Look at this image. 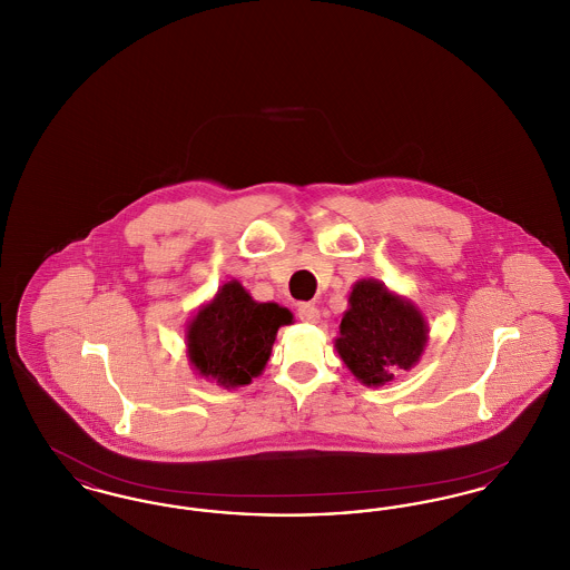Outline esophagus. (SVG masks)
I'll list each match as a JSON object with an SVG mask.
<instances>
[{
    "instance_id": "1",
    "label": "esophagus",
    "mask_w": 570,
    "mask_h": 570,
    "mask_svg": "<svg viewBox=\"0 0 570 570\" xmlns=\"http://www.w3.org/2000/svg\"><path fill=\"white\" fill-rule=\"evenodd\" d=\"M297 314L303 323H309V325H314V323L321 321V309H318L314 303H301Z\"/></svg>"
}]
</instances>
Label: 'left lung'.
Here are the masks:
<instances>
[{
	"label": "left lung",
	"mask_w": 570,
	"mask_h": 570,
	"mask_svg": "<svg viewBox=\"0 0 570 570\" xmlns=\"http://www.w3.org/2000/svg\"><path fill=\"white\" fill-rule=\"evenodd\" d=\"M348 303L335 351L354 379L380 386L419 363L430 328L412 301L393 295L379 279H361Z\"/></svg>",
	"instance_id": "obj_1"
}]
</instances>
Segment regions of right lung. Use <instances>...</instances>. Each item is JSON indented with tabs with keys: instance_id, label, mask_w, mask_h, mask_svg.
<instances>
[{
	"instance_id": "add662e5",
	"label": "right lung",
	"mask_w": 570,
	"mask_h": 570,
	"mask_svg": "<svg viewBox=\"0 0 570 570\" xmlns=\"http://www.w3.org/2000/svg\"><path fill=\"white\" fill-rule=\"evenodd\" d=\"M293 323V314L277 303H258L244 286L226 282L188 325V356L194 370L226 389L256 379L269 356L277 328Z\"/></svg>"
}]
</instances>
